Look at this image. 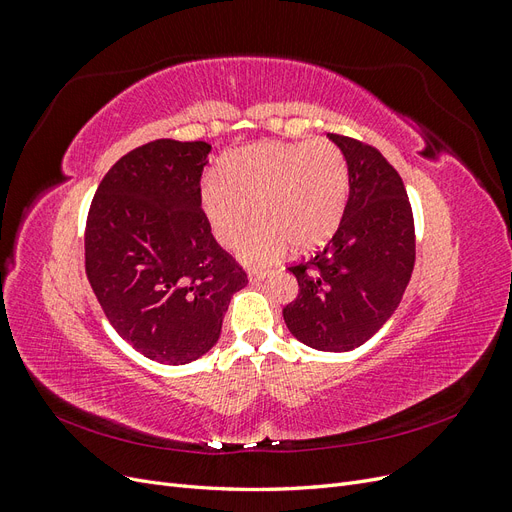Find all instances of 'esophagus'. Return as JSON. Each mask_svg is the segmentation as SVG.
<instances>
[{
	"instance_id": "34e87169",
	"label": "esophagus",
	"mask_w": 512,
	"mask_h": 512,
	"mask_svg": "<svg viewBox=\"0 0 512 512\" xmlns=\"http://www.w3.org/2000/svg\"><path fill=\"white\" fill-rule=\"evenodd\" d=\"M247 277H250V282L252 284H258V282H262L267 277V271H250L247 273Z\"/></svg>"
}]
</instances>
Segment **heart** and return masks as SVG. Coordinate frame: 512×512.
<instances>
[{"label":"heart","mask_w":512,"mask_h":512,"mask_svg":"<svg viewBox=\"0 0 512 512\" xmlns=\"http://www.w3.org/2000/svg\"><path fill=\"white\" fill-rule=\"evenodd\" d=\"M348 162L329 141L256 143L228 153L220 175L200 185V209L222 247H241L250 267L275 262L292 245L312 252L342 224L348 205Z\"/></svg>","instance_id":"b5f03b06"}]
</instances>
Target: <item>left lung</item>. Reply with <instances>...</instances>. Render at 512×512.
I'll list each match as a JSON object with an SVG mask.
<instances>
[{
	"mask_svg": "<svg viewBox=\"0 0 512 512\" xmlns=\"http://www.w3.org/2000/svg\"><path fill=\"white\" fill-rule=\"evenodd\" d=\"M329 138L348 162V205L333 239L288 267L299 294L284 307V322L309 348L348 352L374 337L404 297L416 256L414 218L404 181L376 147Z\"/></svg>",
	"mask_w": 512,
	"mask_h": 512,
	"instance_id": "obj_1",
	"label": "left lung"
}]
</instances>
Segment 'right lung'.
Returning <instances> with one entry per match:
<instances>
[{"label": "right lung", "instance_id": "right-lung-1", "mask_svg": "<svg viewBox=\"0 0 512 512\" xmlns=\"http://www.w3.org/2000/svg\"><path fill=\"white\" fill-rule=\"evenodd\" d=\"M209 143L160 138L126 153L98 185L85 226V273L108 322L151 361L185 365L220 339L239 262L200 209Z\"/></svg>", "mask_w": 512, "mask_h": 512}]
</instances>
